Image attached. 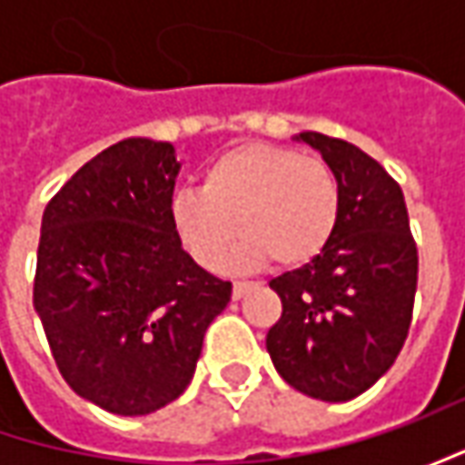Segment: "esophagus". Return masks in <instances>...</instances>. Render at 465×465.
<instances>
[{
  "label": "esophagus",
  "instance_id": "34e87169",
  "mask_svg": "<svg viewBox=\"0 0 465 465\" xmlns=\"http://www.w3.org/2000/svg\"><path fill=\"white\" fill-rule=\"evenodd\" d=\"M251 287H253V282H235V284H232V297H235V300H241Z\"/></svg>",
  "mask_w": 465,
  "mask_h": 465
}]
</instances>
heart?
I'll return each instance as SVG.
<instances>
[{
	"label": "heart",
	"mask_w": 465,
	"mask_h": 465,
	"mask_svg": "<svg viewBox=\"0 0 465 465\" xmlns=\"http://www.w3.org/2000/svg\"><path fill=\"white\" fill-rule=\"evenodd\" d=\"M341 217V181L321 157L266 142L217 154L199 193L178 191L170 220L181 242L209 272H223L235 235L242 263L297 269L323 253ZM239 232H234V227Z\"/></svg>",
	"instance_id": "b5f03b06"
}]
</instances>
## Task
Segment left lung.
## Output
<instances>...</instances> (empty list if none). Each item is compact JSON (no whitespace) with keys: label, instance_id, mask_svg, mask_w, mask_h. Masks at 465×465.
I'll list each match as a JSON object with an SVG mask.
<instances>
[{"label":"left lung","instance_id":"left-lung-1","mask_svg":"<svg viewBox=\"0 0 465 465\" xmlns=\"http://www.w3.org/2000/svg\"><path fill=\"white\" fill-rule=\"evenodd\" d=\"M341 181V217L321 256L272 279L282 318L266 333L277 372L321 401L365 393L411 326L420 256L401 186L344 139L302 132Z\"/></svg>","mask_w":465,"mask_h":465}]
</instances>
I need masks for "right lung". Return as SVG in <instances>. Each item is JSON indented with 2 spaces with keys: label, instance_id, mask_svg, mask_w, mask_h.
<instances>
[{
  "label": "right lung",
  "instance_id": "add662e5",
  "mask_svg": "<svg viewBox=\"0 0 465 465\" xmlns=\"http://www.w3.org/2000/svg\"><path fill=\"white\" fill-rule=\"evenodd\" d=\"M170 142L132 136L84 163L45 204L33 308L69 388L139 417L193 378L232 284L188 256L170 220Z\"/></svg>",
  "mask_w": 465,
  "mask_h": 465
}]
</instances>
